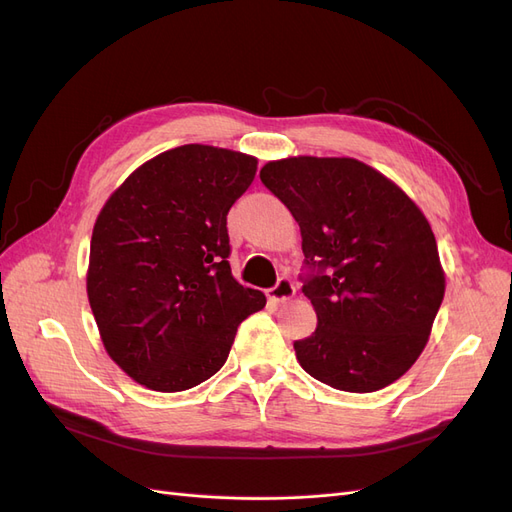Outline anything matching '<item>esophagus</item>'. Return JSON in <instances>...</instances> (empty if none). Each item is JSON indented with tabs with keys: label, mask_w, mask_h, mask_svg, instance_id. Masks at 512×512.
<instances>
[{
	"label": "esophagus",
	"mask_w": 512,
	"mask_h": 512,
	"mask_svg": "<svg viewBox=\"0 0 512 512\" xmlns=\"http://www.w3.org/2000/svg\"><path fill=\"white\" fill-rule=\"evenodd\" d=\"M294 292H297L294 284L288 280V277H282V280H277V284L269 290V299L277 301V303H284L294 297Z\"/></svg>",
	"instance_id": "obj_1"
}]
</instances>
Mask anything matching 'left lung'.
Segmentation results:
<instances>
[{"label":"left lung","instance_id":"left-lung-1","mask_svg":"<svg viewBox=\"0 0 512 512\" xmlns=\"http://www.w3.org/2000/svg\"><path fill=\"white\" fill-rule=\"evenodd\" d=\"M260 181L299 222L303 292L318 327L294 342L309 376L374 393L421 356L444 299L436 237L423 211L376 168L354 158H286Z\"/></svg>","mask_w":512,"mask_h":512}]
</instances>
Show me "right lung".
Segmentation results:
<instances>
[{
    "label": "right lung",
    "instance_id": "obj_1",
    "mask_svg": "<svg viewBox=\"0 0 512 512\" xmlns=\"http://www.w3.org/2000/svg\"><path fill=\"white\" fill-rule=\"evenodd\" d=\"M258 160L211 145L138 166L91 235L87 297L108 356L151 391L177 393L220 371L265 294L230 273L226 215Z\"/></svg>",
    "mask_w": 512,
    "mask_h": 512
}]
</instances>
